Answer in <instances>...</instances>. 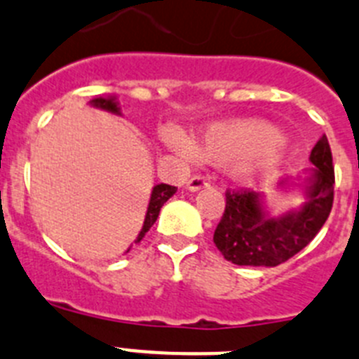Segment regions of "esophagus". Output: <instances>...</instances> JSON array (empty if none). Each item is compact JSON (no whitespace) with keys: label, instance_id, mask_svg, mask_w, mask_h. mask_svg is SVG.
Masks as SVG:
<instances>
[{"label":"esophagus","instance_id":"obj_1","mask_svg":"<svg viewBox=\"0 0 359 359\" xmlns=\"http://www.w3.org/2000/svg\"><path fill=\"white\" fill-rule=\"evenodd\" d=\"M208 186H209L208 179H205V177H200V175L191 177V179L186 182L187 191H200V189H203V187H208Z\"/></svg>","mask_w":359,"mask_h":359}]
</instances>
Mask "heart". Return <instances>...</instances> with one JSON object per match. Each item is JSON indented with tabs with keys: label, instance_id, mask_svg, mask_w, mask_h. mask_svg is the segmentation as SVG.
Listing matches in <instances>:
<instances>
[{
	"label": "heart",
	"instance_id": "1",
	"mask_svg": "<svg viewBox=\"0 0 359 359\" xmlns=\"http://www.w3.org/2000/svg\"><path fill=\"white\" fill-rule=\"evenodd\" d=\"M163 141L186 159L229 164L232 179L243 186L273 182L286 164L283 132L264 119L215 121L205 125L193 140L170 125L163 130Z\"/></svg>",
	"mask_w": 359,
	"mask_h": 359
}]
</instances>
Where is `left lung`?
I'll return each instance as SVG.
<instances>
[{
    "label": "left lung",
    "mask_w": 359,
    "mask_h": 359,
    "mask_svg": "<svg viewBox=\"0 0 359 359\" xmlns=\"http://www.w3.org/2000/svg\"><path fill=\"white\" fill-rule=\"evenodd\" d=\"M311 168L304 175L279 182V189L300 193L302 203L273 215L266 196L256 191L227 193V205L215 231L222 256L241 266H277L300 252L318 234L332 208L331 148L322 135L309 156Z\"/></svg>",
    "instance_id": "8db88e82"
}]
</instances>
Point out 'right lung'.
Instances as JSON below:
<instances>
[{
    "label": "right lung",
    "mask_w": 359,
    "mask_h": 359,
    "mask_svg": "<svg viewBox=\"0 0 359 359\" xmlns=\"http://www.w3.org/2000/svg\"><path fill=\"white\" fill-rule=\"evenodd\" d=\"M89 105H91V107H96V109H102V111L111 112V114L121 116V107H119V102H118V98H116V96H111V95H109V96H98V98H93L91 102H89ZM175 191H177V187L170 186V184H156V186L151 187L150 202H148L143 227H141L140 234H137V238H135L134 243H140V241L143 240L144 234L150 231L151 225L156 224V219H157V216H159L161 208H163L164 203H166L168 200L175 195ZM130 247H132V245H130ZM130 247L127 248V252L130 250Z\"/></svg>",
    "instance_id": "right-lung-1"
}]
</instances>
